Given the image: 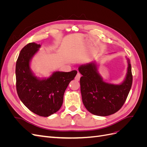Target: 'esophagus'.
<instances>
[{
  "label": "esophagus",
  "mask_w": 147,
  "mask_h": 147,
  "mask_svg": "<svg viewBox=\"0 0 147 147\" xmlns=\"http://www.w3.org/2000/svg\"><path fill=\"white\" fill-rule=\"evenodd\" d=\"M80 77H81V74H80L79 72H78L77 75H76V77H75V80H77V81H78V80H80Z\"/></svg>",
  "instance_id": "1"
}]
</instances>
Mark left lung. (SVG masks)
Returning a JSON list of instances; mask_svg holds the SVG:
<instances>
[{
	"mask_svg": "<svg viewBox=\"0 0 147 147\" xmlns=\"http://www.w3.org/2000/svg\"><path fill=\"white\" fill-rule=\"evenodd\" d=\"M128 61L126 77L121 84L105 83L97 72L96 64L81 65L79 72L83 103L93 115L105 117L117 112L125 102L132 86V75L130 61Z\"/></svg>",
	"mask_w": 147,
	"mask_h": 147,
	"instance_id": "left-lung-1",
	"label": "left lung"
}]
</instances>
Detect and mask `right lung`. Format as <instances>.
Wrapping results in <instances>:
<instances>
[{
  "instance_id": "obj_1",
  "label": "right lung",
  "mask_w": 147,
  "mask_h": 147,
  "mask_svg": "<svg viewBox=\"0 0 147 147\" xmlns=\"http://www.w3.org/2000/svg\"><path fill=\"white\" fill-rule=\"evenodd\" d=\"M40 47V44L32 42L21 50L16 64V87L18 95L26 107L39 116L47 117L61 107L64 92L77 71L56 72L43 80L35 77L29 64Z\"/></svg>"
}]
</instances>
